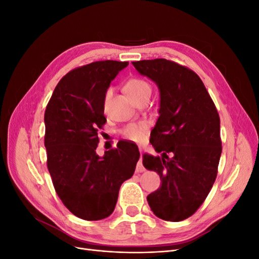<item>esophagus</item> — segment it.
<instances>
[{"label": "esophagus", "mask_w": 259, "mask_h": 259, "mask_svg": "<svg viewBox=\"0 0 259 259\" xmlns=\"http://www.w3.org/2000/svg\"><path fill=\"white\" fill-rule=\"evenodd\" d=\"M139 151H140V160H139V161H138V163H137L136 171H137V173H142V171H144V170H145V167H144V165H143V162H142V160H143V154H142L143 149H142V148H139Z\"/></svg>", "instance_id": "34e87169"}]
</instances>
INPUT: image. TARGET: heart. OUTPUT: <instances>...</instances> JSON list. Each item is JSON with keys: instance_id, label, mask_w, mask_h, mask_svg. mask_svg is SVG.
Instances as JSON below:
<instances>
[{"instance_id": "b5f03b06", "label": "heart", "mask_w": 259, "mask_h": 259, "mask_svg": "<svg viewBox=\"0 0 259 259\" xmlns=\"http://www.w3.org/2000/svg\"><path fill=\"white\" fill-rule=\"evenodd\" d=\"M126 89L131 96L134 98L136 101H138L140 98H143L147 95H151V85L149 82H147L144 79H140V77H134V79H131L127 84ZM113 96V89L109 88L104 96V109L107 111L109 105H110V101ZM148 128V123L145 121L138 122V123H131L127 124L126 126H124L121 131L122 136L127 138L132 142H142L144 139L145 132Z\"/></svg>"}]
</instances>
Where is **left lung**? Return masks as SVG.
I'll return each instance as SVG.
<instances>
[{
	"mask_svg": "<svg viewBox=\"0 0 259 259\" xmlns=\"http://www.w3.org/2000/svg\"><path fill=\"white\" fill-rule=\"evenodd\" d=\"M133 65L158 84L161 96L150 143L162 158L145 154L143 160L147 169L159 174L161 186L147 201L163 221H184L205 201L217 177L223 150L221 119L204 84L191 69L164 58Z\"/></svg>",
	"mask_w": 259,
	"mask_h": 259,
	"instance_id": "left-lung-1",
	"label": "left lung"
}]
</instances>
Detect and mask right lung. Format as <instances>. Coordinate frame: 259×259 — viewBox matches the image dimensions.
<instances>
[{
	"instance_id": "add662e5",
	"label": "right lung",
	"mask_w": 259,
	"mask_h": 259,
	"mask_svg": "<svg viewBox=\"0 0 259 259\" xmlns=\"http://www.w3.org/2000/svg\"><path fill=\"white\" fill-rule=\"evenodd\" d=\"M128 61L100 60L77 67L58 82L45 109L44 145L55 191L64 205L84 221L112 214L121 185L139 160L128 142L96 153L99 131L107 119L104 96Z\"/></svg>"
}]
</instances>
